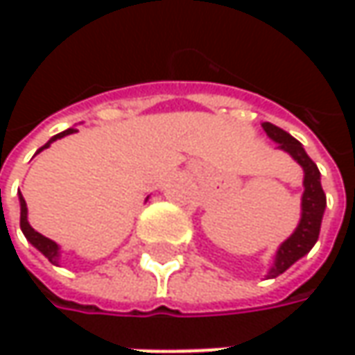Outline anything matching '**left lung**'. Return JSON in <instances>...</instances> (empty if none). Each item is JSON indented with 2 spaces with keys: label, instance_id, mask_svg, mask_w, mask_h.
Masks as SVG:
<instances>
[{
  "label": "left lung",
  "instance_id": "8db88e82",
  "mask_svg": "<svg viewBox=\"0 0 355 355\" xmlns=\"http://www.w3.org/2000/svg\"><path fill=\"white\" fill-rule=\"evenodd\" d=\"M263 130L272 142L279 144L280 150H284L304 170V180H302L304 193H302V201H300V221H298L293 235L277 249L275 263L266 272V279H275V277L282 275L286 268H291L298 259L308 254L310 249L316 245L318 235H320L324 209H326V196L322 189L318 166L304 152L302 144L293 138L288 132H284L270 122H263Z\"/></svg>",
  "mask_w": 355,
  "mask_h": 355
}]
</instances>
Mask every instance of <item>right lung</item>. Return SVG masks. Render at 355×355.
<instances>
[{
  "label": "right lung",
  "mask_w": 355,
  "mask_h": 355,
  "mask_svg": "<svg viewBox=\"0 0 355 355\" xmlns=\"http://www.w3.org/2000/svg\"><path fill=\"white\" fill-rule=\"evenodd\" d=\"M75 132H78L76 128H69L64 130V132H61V134H57V136H53L51 140H49L43 148H39V152H43L45 148H49L51 144L55 142V140H61V138H64V136H69V134H75ZM19 207H21V231H23V235H25V239L33 245L35 249L39 252H43L45 257L49 259V263H53V265H59L61 263V247L55 243V241H51V239L43 237L41 233H37L33 227L29 225V221H27V203H25V199H23V196L19 193Z\"/></svg>",
  "instance_id": "right-lung-1"
}]
</instances>
